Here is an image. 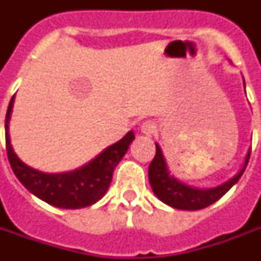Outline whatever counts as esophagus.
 <instances>
[{"label":"esophagus","mask_w":261,"mask_h":261,"mask_svg":"<svg viewBox=\"0 0 261 261\" xmlns=\"http://www.w3.org/2000/svg\"><path fill=\"white\" fill-rule=\"evenodd\" d=\"M155 130H157V127H155V124L151 120H146V122L142 123V126H141V133L145 135H153L155 133Z\"/></svg>","instance_id":"1"}]
</instances>
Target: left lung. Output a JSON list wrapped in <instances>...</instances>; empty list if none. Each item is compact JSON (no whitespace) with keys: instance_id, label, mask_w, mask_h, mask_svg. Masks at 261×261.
Wrapping results in <instances>:
<instances>
[{"instance_id":"obj_1","label":"left lung","mask_w":261,"mask_h":261,"mask_svg":"<svg viewBox=\"0 0 261 261\" xmlns=\"http://www.w3.org/2000/svg\"><path fill=\"white\" fill-rule=\"evenodd\" d=\"M249 155H251V149L245 155L243 168L227 181L214 188H198V187L188 186L174 177L168 168L167 160L164 157L161 147L159 143H155V155L149 165V181L155 196L168 206L178 210H200L222 198L239 181L247 168Z\"/></svg>"}]
</instances>
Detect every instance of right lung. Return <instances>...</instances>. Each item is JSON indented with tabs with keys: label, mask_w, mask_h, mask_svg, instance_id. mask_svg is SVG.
<instances>
[{
	"label": "right lung",
	"mask_w": 261,
	"mask_h": 261,
	"mask_svg": "<svg viewBox=\"0 0 261 261\" xmlns=\"http://www.w3.org/2000/svg\"><path fill=\"white\" fill-rule=\"evenodd\" d=\"M14 96L6 111V153L16 177L31 194L59 208H83L98 202L110 188L112 173L134 141V131H128L120 141L106 147L89 163L74 171L44 173L28 167L14 153L9 135V122Z\"/></svg>",
	"instance_id": "right-lung-1"
}]
</instances>
